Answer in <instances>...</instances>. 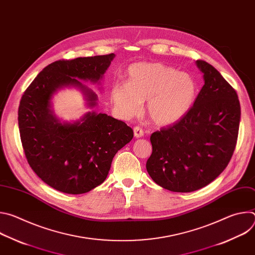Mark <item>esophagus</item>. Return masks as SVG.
Returning <instances> with one entry per match:
<instances>
[{"instance_id":"1","label":"esophagus","mask_w":255,"mask_h":255,"mask_svg":"<svg viewBox=\"0 0 255 255\" xmlns=\"http://www.w3.org/2000/svg\"><path fill=\"white\" fill-rule=\"evenodd\" d=\"M133 130H134V135H135V137H137V138L142 137L143 134H144V131H143L142 128L139 127V126H135Z\"/></svg>"}]
</instances>
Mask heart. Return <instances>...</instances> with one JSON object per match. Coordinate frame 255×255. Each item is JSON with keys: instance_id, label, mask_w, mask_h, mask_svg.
Returning <instances> with one entry per match:
<instances>
[{"instance_id": "heart-1", "label": "heart", "mask_w": 255, "mask_h": 255, "mask_svg": "<svg viewBox=\"0 0 255 255\" xmlns=\"http://www.w3.org/2000/svg\"><path fill=\"white\" fill-rule=\"evenodd\" d=\"M197 86L186 72L159 62H138L129 66L127 84L114 85L112 101L124 117L136 115L147 101L146 114L156 125H171L189 112Z\"/></svg>"}]
</instances>
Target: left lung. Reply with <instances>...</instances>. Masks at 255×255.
I'll list each match as a JSON object with an SVG mask.
<instances>
[{"label": "left lung", "instance_id": "1", "mask_svg": "<svg viewBox=\"0 0 255 255\" xmlns=\"http://www.w3.org/2000/svg\"><path fill=\"white\" fill-rule=\"evenodd\" d=\"M205 85L189 112L150 136L146 169L157 185L190 193L209 185L228 165L236 147L240 103L235 89L213 65L197 60Z\"/></svg>", "mask_w": 255, "mask_h": 255}]
</instances>
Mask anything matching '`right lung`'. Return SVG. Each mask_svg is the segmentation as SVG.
<instances>
[{
  "label": "right lung",
  "mask_w": 255,
  "mask_h": 255,
  "mask_svg": "<svg viewBox=\"0 0 255 255\" xmlns=\"http://www.w3.org/2000/svg\"><path fill=\"white\" fill-rule=\"evenodd\" d=\"M114 53L48 64L24 92L18 110L20 137L30 167L49 187L71 195L90 192L106 179L115 154L133 138V130L107 114L88 113L81 122L60 124L50 99L63 86H79L95 106L97 96L81 80L98 82Z\"/></svg>",
  "instance_id": "obj_1"
}]
</instances>
